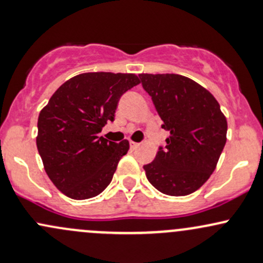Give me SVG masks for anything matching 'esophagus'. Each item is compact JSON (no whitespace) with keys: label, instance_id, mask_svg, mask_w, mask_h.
I'll return each mask as SVG.
<instances>
[{"label":"esophagus","instance_id":"34e87169","mask_svg":"<svg viewBox=\"0 0 263 263\" xmlns=\"http://www.w3.org/2000/svg\"><path fill=\"white\" fill-rule=\"evenodd\" d=\"M138 145H139V143H135V142H133V140H130V148L132 149H135Z\"/></svg>","mask_w":263,"mask_h":263}]
</instances>
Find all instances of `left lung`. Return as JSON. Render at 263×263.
I'll return each instance as SVG.
<instances>
[{
    "label": "left lung",
    "instance_id": "left-lung-1",
    "mask_svg": "<svg viewBox=\"0 0 263 263\" xmlns=\"http://www.w3.org/2000/svg\"><path fill=\"white\" fill-rule=\"evenodd\" d=\"M169 132L165 148L144 165L154 188L168 196H188L216 169L227 140V119L216 98L198 83L177 74H139Z\"/></svg>",
    "mask_w": 263,
    "mask_h": 263
}]
</instances>
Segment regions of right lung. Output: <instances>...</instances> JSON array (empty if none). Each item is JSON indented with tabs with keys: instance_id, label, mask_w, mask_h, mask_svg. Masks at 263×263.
<instances>
[{
	"instance_id": "obj_1",
	"label": "right lung",
	"mask_w": 263,
	"mask_h": 263,
	"mask_svg": "<svg viewBox=\"0 0 263 263\" xmlns=\"http://www.w3.org/2000/svg\"><path fill=\"white\" fill-rule=\"evenodd\" d=\"M138 84L135 74L84 72L65 81L40 111L36 145L65 196L92 198L110 184L129 142H109L98 133L114 120L121 95Z\"/></svg>"
}]
</instances>
